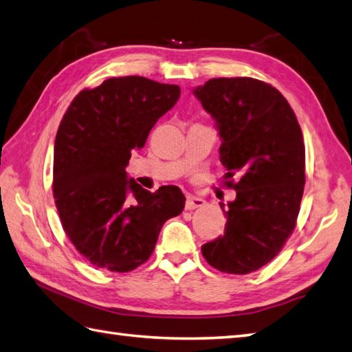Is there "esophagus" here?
Returning a JSON list of instances; mask_svg holds the SVG:
<instances>
[{"mask_svg":"<svg viewBox=\"0 0 352 352\" xmlns=\"http://www.w3.org/2000/svg\"><path fill=\"white\" fill-rule=\"evenodd\" d=\"M206 201L199 196H193V195H187V199H186V210H195V208H199L202 207Z\"/></svg>","mask_w":352,"mask_h":352,"instance_id":"34e87169","label":"esophagus"}]
</instances>
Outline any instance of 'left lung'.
<instances>
[{
    "label": "left lung",
    "mask_w": 352,
    "mask_h": 352,
    "mask_svg": "<svg viewBox=\"0 0 352 352\" xmlns=\"http://www.w3.org/2000/svg\"><path fill=\"white\" fill-rule=\"evenodd\" d=\"M193 94L222 139L220 162L236 190L225 234L201 248L220 272L248 274L268 264L296 228L305 190V142L296 113L272 85L253 78H214Z\"/></svg>",
    "instance_id": "obj_1"
}]
</instances>
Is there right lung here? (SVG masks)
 Masks as SVG:
<instances>
[{"label":"right lung","mask_w":352,"mask_h":352,"mask_svg":"<svg viewBox=\"0 0 352 352\" xmlns=\"http://www.w3.org/2000/svg\"><path fill=\"white\" fill-rule=\"evenodd\" d=\"M178 85L142 76L111 78L70 103L54 146V198L63 230L89 264L126 273L151 256L163 223L184 208L177 186L142 189L126 168Z\"/></svg>","instance_id":"1"}]
</instances>
